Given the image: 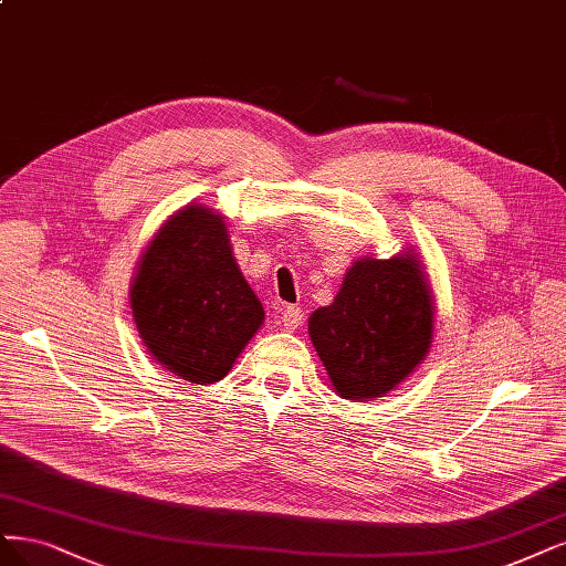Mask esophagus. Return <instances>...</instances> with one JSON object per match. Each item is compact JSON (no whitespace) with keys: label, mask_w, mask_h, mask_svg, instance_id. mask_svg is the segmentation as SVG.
<instances>
[{"label":"esophagus","mask_w":566,"mask_h":566,"mask_svg":"<svg viewBox=\"0 0 566 566\" xmlns=\"http://www.w3.org/2000/svg\"><path fill=\"white\" fill-rule=\"evenodd\" d=\"M304 321V311L300 306H283L281 314H279V323L285 327V329H297Z\"/></svg>","instance_id":"34e87169"}]
</instances>
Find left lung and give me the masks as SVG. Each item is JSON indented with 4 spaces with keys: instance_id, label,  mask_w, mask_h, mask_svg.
<instances>
[{
    "instance_id": "obj_1",
    "label": "left lung",
    "mask_w": 566,
    "mask_h": 566,
    "mask_svg": "<svg viewBox=\"0 0 566 566\" xmlns=\"http://www.w3.org/2000/svg\"><path fill=\"white\" fill-rule=\"evenodd\" d=\"M308 335L337 394L381 398L423 360L433 337V302L419 260H358Z\"/></svg>"
}]
</instances>
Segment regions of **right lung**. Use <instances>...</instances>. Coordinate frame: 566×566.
I'll return each instance as SVG.
<instances>
[{
  "label": "right lung",
  "instance_id": "obj_1",
  "mask_svg": "<svg viewBox=\"0 0 566 566\" xmlns=\"http://www.w3.org/2000/svg\"><path fill=\"white\" fill-rule=\"evenodd\" d=\"M130 306L149 354L191 384L220 381L264 321L222 218L203 206L175 212L149 243Z\"/></svg>",
  "mask_w": 566,
  "mask_h": 566
}]
</instances>
